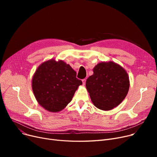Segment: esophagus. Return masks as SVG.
<instances>
[{
	"label": "esophagus",
	"instance_id": "obj_1",
	"mask_svg": "<svg viewBox=\"0 0 157 157\" xmlns=\"http://www.w3.org/2000/svg\"><path fill=\"white\" fill-rule=\"evenodd\" d=\"M82 82H83V85H85L86 83V79H83V80H82Z\"/></svg>",
	"mask_w": 157,
	"mask_h": 157
}]
</instances>
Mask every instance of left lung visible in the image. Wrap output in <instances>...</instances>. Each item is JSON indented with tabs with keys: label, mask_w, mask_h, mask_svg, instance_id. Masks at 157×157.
<instances>
[{
	"label": "left lung",
	"mask_w": 157,
	"mask_h": 157,
	"mask_svg": "<svg viewBox=\"0 0 157 157\" xmlns=\"http://www.w3.org/2000/svg\"><path fill=\"white\" fill-rule=\"evenodd\" d=\"M93 71V75L86 81L91 101L98 109L111 110L124 100L128 94V74L121 65L112 61L98 63Z\"/></svg>",
	"instance_id": "obj_1"
}]
</instances>
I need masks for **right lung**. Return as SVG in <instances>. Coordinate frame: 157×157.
<instances>
[{"instance_id":"1","label":"right lung","mask_w":157,"mask_h":157,"mask_svg":"<svg viewBox=\"0 0 157 157\" xmlns=\"http://www.w3.org/2000/svg\"><path fill=\"white\" fill-rule=\"evenodd\" d=\"M81 85L82 81L76 78V71L62 60L44 62L32 79V90L37 102L52 113L63 110Z\"/></svg>"}]
</instances>
